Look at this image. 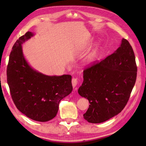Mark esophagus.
Wrapping results in <instances>:
<instances>
[{
    "label": "esophagus",
    "instance_id": "obj_1",
    "mask_svg": "<svg viewBox=\"0 0 146 146\" xmlns=\"http://www.w3.org/2000/svg\"><path fill=\"white\" fill-rule=\"evenodd\" d=\"M71 82H72L73 87V88H75L76 86V85H77V84H78L77 79L75 78H72V80H71Z\"/></svg>",
    "mask_w": 146,
    "mask_h": 146
}]
</instances>
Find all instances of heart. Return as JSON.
<instances>
[{"label":"heart","instance_id":"obj_1","mask_svg":"<svg viewBox=\"0 0 146 146\" xmlns=\"http://www.w3.org/2000/svg\"><path fill=\"white\" fill-rule=\"evenodd\" d=\"M94 59H95V54L92 53L91 55H89L87 58H86V62L88 64H91V62H93Z\"/></svg>","mask_w":146,"mask_h":146}]
</instances>
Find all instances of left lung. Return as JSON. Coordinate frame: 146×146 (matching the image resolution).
Segmentation results:
<instances>
[{
  "instance_id": "left-lung-1",
  "label": "left lung",
  "mask_w": 146,
  "mask_h": 146,
  "mask_svg": "<svg viewBox=\"0 0 146 146\" xmlns=\"http://www.w3.org/2000/svg\"><path fill=\"white\" fill-rule=\"evenodd\" d=\"M137 72L134 51L125 38L113 54L86 68L78 90L90 104L83 115L84 119L101 123L122 111L134 87Z\"/></svg>"
}]
</instances>
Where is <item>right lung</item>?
I'll use <instances>...</instances> for the list:
<instances>
[{"label": "right lung", "instance_id": "add662e5", "mask_svg": "<svg viewBox=\"0 0 146 146\" xmlns=\"http://www.w3.org/2000/svg\"><path fill=\"white\" fill-rule=\"evenodd\" d=\"M33 35L28 31L15 43L7 67V81L20 111L33 120L47 122L55 117L60 101L72 91L71 76H48L29 65L22 44Z\"/></svg>", "mask_w": 146, "mask_h": 146}]
</instances>
